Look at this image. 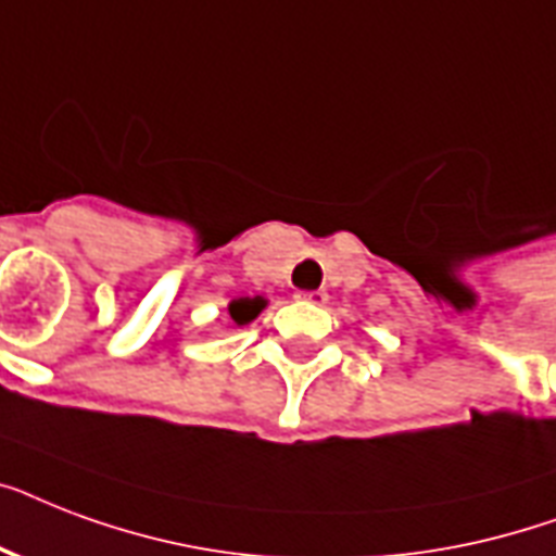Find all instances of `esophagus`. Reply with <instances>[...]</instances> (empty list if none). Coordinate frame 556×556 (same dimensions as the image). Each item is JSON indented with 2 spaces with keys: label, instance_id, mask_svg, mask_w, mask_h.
I'll use <instances>...</instances> for the list:
<instances>
[{
  "label": "esophagus",
  "instance_id": "1",
  "mask_svg": "<svg viewBox=\"0 0 556 556\" xmlns=\"http://www.w3.org/2000/svg\"><path fill=\"white\" fill-rule=\"evenodd\" d=\"M296 300H300V303H308V305H323L326 300H329V294H326V291H300V294H296Z\"/></svg>",
  "mask_w": 556,
  "mask_h": 556
}]
</instances>
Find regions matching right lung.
<instances>
[{"instance_id":"obj_1","label":"right lung","mask_w":556,"mask_h":556,"mask_svg":"<svg viewBox=\"0 0 556 556\" xmlns=\"http://www.w3.org/2000/svg\"><path fill=\"white\" fill-rule=\"evenodd\" d=\"M262 308H265V300H262V296H239V300H233V303L227 305L230 320H233L236 326H248L251 320H256Z\"/></svg>"}]
</instances>
